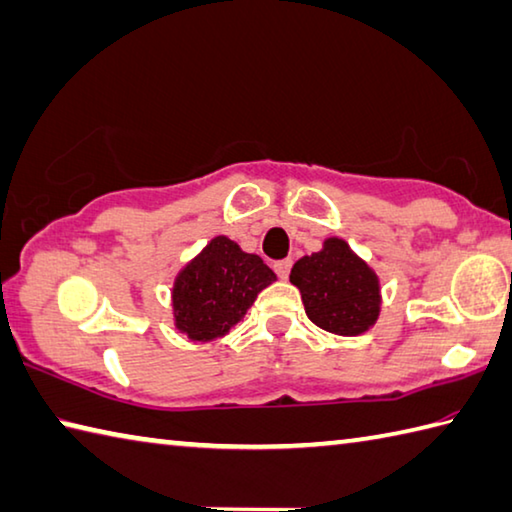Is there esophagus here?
I'll return each instance as SVG.
<instances>
[{
	"label": "esophagus",
	"instance_id": "1",
	"mask_svg": "<svg viewBox=\"0 0 512 512\" xmlns=\"http://www.w3.org/2000/svg\"><path fill=\"white\" fill-rule=\"evenodd\" d=\"M291 266H293L291 259H280V262L273 264V271L277 273V277H280V280H286L288 273H291Z\"/></svg>",
	"mask_w": 512,
	"mask_h": 512
}]
</instances>
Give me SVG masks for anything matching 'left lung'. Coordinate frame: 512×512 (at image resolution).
Instances as JSON below:
<instances>
[{
    "label": "left lung",
    "instance_id": "1",
    "mask_svg": "<svg viewBox=\"0 0 512 512\" xmlns=\"http://www.w3.org/2000/svg\"><path fill=\"white\" fill-rule=\"evenodd\" d=\"M291 282L300 288L309 320L324 331L358 336L378 318V277L338 237L324 241L320 253L297 259Z\"/></svg>",
    "mask_w": 512,
    "mask_h": 512
}]
</instances>
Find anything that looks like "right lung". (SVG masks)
Here are the masks:
<instances>
[{
  "mask_svg": "<svg viewBox=\"0 0 512 512\" xmlns=\"http://www.w3.org/2000/svg\"><path fill=\"white\" fill-rule=\"evenodd\" d=\"M275 282L262 257L244 253L228 237H215L174 282L176 329L190 340H215L237 324L257 293Z\"/></svg>",
  "mask_w": 512,
  "mask_h": 512,
  "instance_id": "obj_1",
  "label": "right lung"
}]
</instances>
